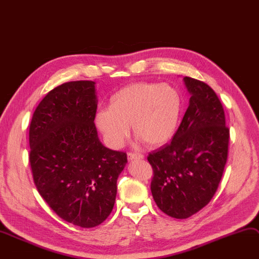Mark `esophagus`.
Here are the masks:
<instances>
[{
  "mask_svg": "<svg viewBox=\"0 0 259 259\" xmlns=\"http://www.w3.org/2000/svg\"><path fill=\"white\" fill-rule=\"evenodd\" d=\"M127 157L129 160H136V159H143L144 155L139 154V153H128Z\"/></svg>",
  "mask_w": 259,
  "mask_h": 259,
  "instance_id": "34e87169",
  "label": "esophagus"
}]
</instances>
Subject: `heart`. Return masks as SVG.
I'll return each instance as SVG.
<instances>
[{"mask_svg": "<svg viewBox=\"0 0 259 259\" xmlns=\"http://www.w3.org/2000/svg\"><path fill=\"white\" fill-rule=\"evenodd\" d=\"M179 92L168 84L140 82L125 86L109 100V109L96 114V124L106 143L122 148L132 125L140 142L157 148L173 137L181 113Z\"/></svg>", "mask_w": 259, "mask_h": 259, "instance_id": "obj_1", "label": "heart"}]
</instances>
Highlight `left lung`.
Masks as SVG:
<instances>
[{
    "label": "left lung",
    "instance_id": "left-lung-1",
    "mask_svg": "<svg viewBox=\"0 0 259 259\" xmlns=\"http://www.w3.org/2000/svg\"><path fill=\"white\" fill-rule=\"evenodd\" d=\"M189 105L171 142L149 154L151 192L161 211L187 219L215 194L228 156L229 129L222 103L209 85L183 78Z\"/></svg>",
    "mask_w": 259,
    "mask_h": 259
}]
</instances>
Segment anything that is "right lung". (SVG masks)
Listing matches in <instances>:
<instances>
[{
    "label": "right lung",
    "instance_id": "add662e5",
    "mask_svg": "<svg viewBox=\"0 0 259 259\" xmlns=\"http://www.w3.org/2000/svg\"><path fill=\"white\" fill-rule=\"evenodd\" d=\"M95 85L72 81L52 90L34 111L29 130V160L38 193L61 219L82 228L108 218L127 163L126 153L99 140Z\"/></svg>",
    "mask_w": 259,
    "mask_h": 259
}]
</instances>
